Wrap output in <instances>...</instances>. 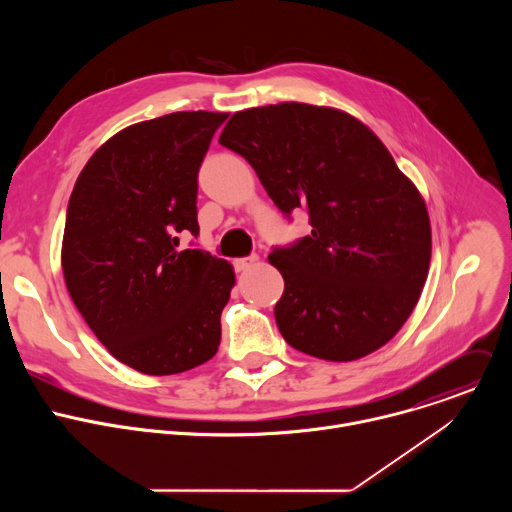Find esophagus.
<instances>
[{
    "instance_id": "1",
    "label": "esophagus",
    "mask_w": 512,
    "mask_h": 512,
    "mask_svg": "<svg viewBox=\"0 0 512 512\" xmlns=\"http://www.w3.org/2000/svg\"><path fill=\"white\" fill-rule=\"evenodd\" d=\"M255 263H259V257H257V255L243 257V259H235V269H237V271H247V269H251Z\"/></svg>"
}]
</instances>
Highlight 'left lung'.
<instances>
[{
    "mask_svg": "<svg viewBox=\"0 0 512 512\" xmlns=\"http://www.w3.org/2000/svg\"><path fill=\"white\" fill-rule=\"evenodd\" d=\"M218 143L241 154L275 206L312 233L267 257L285 281L275 322L289 346L350 362L385 346L419 302L431 259L423 196L385 143L334 107L237 111Z\"/></svg>",
    "mask_w": 512,
    "mask_h": 512,
    "instance_id": "1",
    "label": "left lung"
}]
</instances>
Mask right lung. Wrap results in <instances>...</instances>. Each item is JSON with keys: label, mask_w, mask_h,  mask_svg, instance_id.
<instances>
[{"label": "right lung", "mask_w": 512, "mask_h": 512, "mask_svg": "<svg viewBox=\"0 0 512 512\" xmlns=\"http://www.w3.org/2000/svg\"><path fill=\"white\" fill-rule=\"evenodd\" d=\"M229 113L178 111L133 123L91 156L70 194L62 273L77 310L127 367L176 375L210 360L235 269L200 249L198 168Z\"/></svg>", "instance_id": "1"}]
</instances>
